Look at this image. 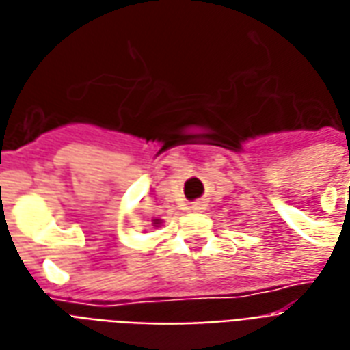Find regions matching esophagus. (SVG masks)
Instances as JSON below:
<instances>
[{"mask_svg": "<svg viewBox=\"0 0 350 350\" xmlns=\"http://www.w3.org/2000/svg\"><path fill=\"white\" fill-rule=\"evenodd\" d=\"M205 208V205L203 203H193L192 206H190V211H193V213H201Z\"/></svg>", "mask_w": 350, "mask_h": 350, "instance_id": "esophagus-1", "label": "esophagus"}]
</instances>
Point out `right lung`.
<instances>
[{
  "label": "right lung",
  "mask_w": 350,
  "mask_h": 350,
  "mask_svg": "<svg viewBox=\"0 0 350 350\" xmlns=\"http://www.w3.org/2000/svg\"><path fill=\"white\" fill-rule=\"evenodd\" d=\"M160 224H162V220H152V226H154V228H158Z\"/></svg>",
  "instance_id": "right-lung-1"
}]
</instances>
